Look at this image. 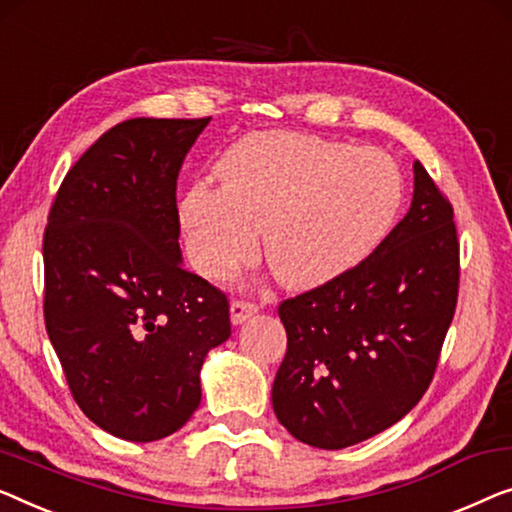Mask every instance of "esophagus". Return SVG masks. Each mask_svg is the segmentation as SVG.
<instances>
[{"mask_svg":"<svg viewBox=\"0 0 512 512\" xmlns=\"http://www.w3.org/2000/svg\"><path fill=\"white\" fill-rule=\"evenodd\" d=\"M256 311H258V302H254V300L235 298L231 302V318H233L235 325L242 323V321H247V318L254 316Z\"/></svg>","mask_w":512,"mask_h":512,"instance_id":"1","label":"esophagus"}]
</instances>
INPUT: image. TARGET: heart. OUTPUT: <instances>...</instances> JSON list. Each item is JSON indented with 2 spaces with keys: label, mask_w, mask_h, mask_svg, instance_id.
Listing matches in <instances>:
<instances>
[{
  "label": "heart",
  "mask_w": 512,
  "mask_h": 512,
  "mask_svg": "<svg viewBox=\"0 0 512 512\" xmlns=\"http://www.w3.org/2000/svg\"><path fill=\"white\" fill-rule=\"evenodd\" d=\"M224 182L184 191L180 221L191 261L226 279L256 256L284 286L323 284L360 263L395 224L404 175L381 150L302 136L251 133L219 164Z\"/></svg>",
  "instance_id": "obj_1"
}]
</instances>
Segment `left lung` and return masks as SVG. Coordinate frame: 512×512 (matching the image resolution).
<instances>
[{
    "label": "left lung",
    "instance_id": "8db88e82",
    "mask_svg": "<svg viewBox=\"0 0 512 512\" xmlns=\"http://www.w3.org/2000/svg\"><path fill=\"white\" fill-rule=\"evenodd\" d=\"M406 217L358 265L279 302L286 355L272 409L295 439L323 450L402 420L434 379L459 293L453 205L425 166Z\"/></svg>",
    "mask_w": 512,
    "mask_h": 512
}]
</instances>
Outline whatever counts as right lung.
<instances>
[{
	"mask_svg": "<svg viewBox=\"0 0 512 512\" xmlns=\"http://www.w3.org/2000/svg\"><path fill=\"white\" fill-rule=\"evenodd\" d=\"M210 117L115 124L59 184L43 233V316L94 425L159 441L201 404L207 351L231 337L224 291L182 268L177 175Z\"/></svg>",
	"mask_w": 512,
	"mask_h": 512,
	"instance_id": "obj_1",
	"label": "right lung"
}]
</instances>
